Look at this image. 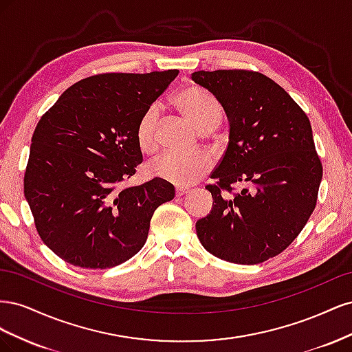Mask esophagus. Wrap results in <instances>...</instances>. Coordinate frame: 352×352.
<instances>
[{"mask_svg":"<svg viewBox=\"0 0 352 352\" xmlns=\"http://www.w3.org/2000/svg\"><path fill=\"white\" fill-rule=\"evenodd\" d=\"M188 192H190L189 188H185V186H177V188H176V195H177V197L185 195V194H188Z\"/></svg>","mask_w":352,"mask_h":352,"instance_id":"1","label":"esophagus"}]
</instances>
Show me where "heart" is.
<instances>
[{
	"mask_svg": "<svg viewBox=\"0 0 352 352\" xmlns=\"http://www.w3.org/2000/svg\"><path fill=\"white\" fill-rule=\"evenodd\" d=\"M175 105L202 132L214 129L223 116V109L214 95L198 87H189L180 91L175 98ZM158 107L151 105L142 114L136 126V142L145 154H153L158 148ZM210 168L211 158L207 154L182 155L166 153L148 164V173L177 186H189L198 182Z\"/></svg>",
	"mask_w": 352,
	"mask_h": 352,
	"instance_id": "b5f03b06",
	"label": "heart"
}]
</instances>
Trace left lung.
<instances>
[{
  "label": "left lung",
  "mask_w": 352,
  "mask_h": 352,
  "mask_svg": "<svg viewBox=\"0 0 352 352\" xmlns=\"http://www.w3.org/2000/svg\"><path fill=\"white\" fill-rule=\"evenodd\" d=\"M192 80L214 95L230 127L226 153L211 173L219 182L207 186L212 208L195 225L198 239L217 258L263 263L289 247L316 207L323 167L310 120L258 72L199 70ZM233 183L245 188L230 197Z\"/></svg>",
  "instance_id": "8db88e82"
}]
</instances>
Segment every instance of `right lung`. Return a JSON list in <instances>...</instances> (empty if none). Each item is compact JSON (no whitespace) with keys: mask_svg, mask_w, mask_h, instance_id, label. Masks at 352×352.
Listing matches in <instances>:
<instances>
[{"mask_svg":"<svg viewBox=\"0 0 352 352\" xmlns=\"http://www.w3.org/2000/svg\"><path fill=\"white\" fill-rule=\"evenodd\" d=\"M179 70L104 73L82 79L41 117L32 136L25 198L41 239L61 260L110 269L148 236L175 186L154 177L119 189L142 163L136 126Z\"/></svg>","mask_w":352,"mask_h":352,"instance_id":"1","label":"right lung"}]
</instances>
